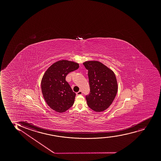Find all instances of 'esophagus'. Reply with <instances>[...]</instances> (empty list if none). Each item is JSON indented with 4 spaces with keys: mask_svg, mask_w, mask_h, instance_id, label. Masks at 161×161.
<instances>
[{
    "mask_svg": "<svg viewBox=\"0 0 161 161\" xmlns=\"http://www.w3.org/2000/svg\"><path fill=\"white\" fill-rule=\"evenodd\" d=\"M82 93H83V92H82L81 91H79L78 92L76 93V94L77 95H81V94H82Z\"/></svg>",
    "mask_w": 161,
    "mask_h": 161,
    "instance_id": "34e87169",
    "label": "esophagus"
}]
</instances>
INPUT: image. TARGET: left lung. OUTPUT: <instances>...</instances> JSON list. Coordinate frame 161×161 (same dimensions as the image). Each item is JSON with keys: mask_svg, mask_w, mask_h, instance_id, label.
<instances>
[{"mask_svg": "<svg viewBox=\"0 0 161 161\" xmlns=\"http://www.w3.org/2000/svg\"><path fill=\"white\" fill-rule=\"evenodd\" d=\"M83 65L88 70L90 88L86 96L87 105L96 112L103 111L113 103L118 91L114 73L98 61H86Z\"/></svg>", "mask_w": 161, "mask_h": 161, "instance_id": "left-lung-1", "label": "left lung"}]
</instances>
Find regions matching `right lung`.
Masks as SVG:
<instances>
[{
  "instance_id": "1",
  "label": "right lung",
  "mask_w": 161,
  "mask_h": 161,
  "mask_svg": "<svg viewBox=\"0 0 161 161\" xmlns=\"http://www.w3.org/2000/svg\"><path fill=\"white\" fill-rule=\"evenodd\" d=\"M78 68L79 64L76 62L61 60L52 64L43 76L41 84L43 96L48 105L57 112H64L74 104L76 93L65 77Z\"/></svg>"
}]
</instances>
